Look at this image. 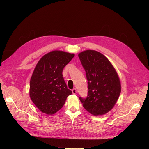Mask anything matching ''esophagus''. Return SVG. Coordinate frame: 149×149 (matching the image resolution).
Masks as SVG:
<instances>
[{"label": "esophagus", "instance_id": "obj_1", "mask_svg": "<svg viewBox=\"0 0 149 149\" xmlns=\"http://www.w3.org/2000/svg\"><path fill=\"white\" fill-rule=\"evenodd\" d=\"M72 93H74V94H75V93H77V89L75 88H74L72 90Z\"/></svg>", "mask_w": 149, "mask_h": 149}]
</instances>
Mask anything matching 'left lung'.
<instances>
[{
    "mask_svg": "<svg viewBox=\"0 0 149 149\" xmlns=\"http://www.w3.org/2000/svg\"><path fill=\"white\" fill-rule=\"evenodd\" d=\"M79 57L88 86L87 98H79L92 115H104L114 107L120 97L121 86L118 75L110 61L97 51H84L79 54Z\"/></svg>",
    "mask_w": 149,
    "mask_h": 149,
    "instance_id": "obj_1",
    "label": "left lung"
}]
</instances>
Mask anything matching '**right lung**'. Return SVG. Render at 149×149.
<instances>
[{
    "label": "right lung",
    "instance_id": "right-lung-1",
    "mask_svg": "<svg viewBox=\"0 0 149 149\" xmlns=\"http://www.w3.org/2000/svg\"><path fill=\"white\" fill-rule=\"evenodd\" d=\"M74 56V54L56 50L46 54L38 61L31 78L29 96L42 112L56 113L72 94L62 72Z\"/></svg>",
    "mask_w": 149,
    "mask_h": 149
}]
</instances>
